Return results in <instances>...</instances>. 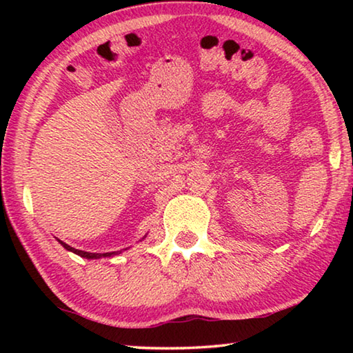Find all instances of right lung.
Masks as SVG:
<instances>
[{
  "mask_svg": "<svg viewBox=\"0 0 353 353\" xmlns=\"http://www.w3.org/2000/svg\"><path fill=\"white\" fill-rule=\"evenodd\" d=\"M57 241L61 243L65 249L70 250V252H73V254H76V255H81L82 259H88V260H93V259H101V256H112V255L121 254V250H117V252H105V254H93V252H85V250H79V249H74V248H71V246H68L67 243H63V241H61V240H57ZM123 250H126V249H123Z\"/></svg>",
  "mask_w": 353,
  "mask_h": 353,
  "instance_id": "add662e5",
  "label": "right lung"
}]
</instances>
